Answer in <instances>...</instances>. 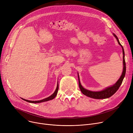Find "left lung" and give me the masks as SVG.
I'll return each mask as SVG.
<instances>
[{"label": "left lung", "mask_w": 133, "mask_h": 133, "mask_svg": "<svg viewBox=\"0 0 133 133\" xmlns=\"http://www.w3.org/2000/svg\"><path fill=\"white\" fill-rule=\"evenodd\" d=\"M114 37L117 39L118 44L122 46V50H123V73L122 74V75L120 76V78L118 79V80L116 82L115 84L114 85H111L109 87H107L106 88L104 89L103 90L100 91H92L88 90L85 88H84L83 86L81 85V83L79 80V76L78 74V84H79V89L82 92V93L85 95L89 96L90 98L96 99H107L110 98L112 95H114L117 91L119 88L120 86L121 85V84L123 82V81L125 77V74H126V63L125 60V52L124 48L120 44L119 39L118 37L116 36V35L114 33H112Z\"/></svg>", "instance_id": "8db88e82"}]
</instances>
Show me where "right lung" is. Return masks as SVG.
I'll return each instance as SVG.
<instances>
[{
	"label": "right lung",
	"instance_id": "obj_1",
	"mask_svg": "<svg viewBox=\"0 0 133 133\" xmlns=\"http://www.w3.org/2000/svg\"><path fill=\"white\" fill-rule=\"evenodd\" d=\"M59 89V88H58V83H57V88H56V89L55 90V91L54 92V93L51 95L50 96H49V97H48L46 98H45L44 99H42V100H38V101H31V100H26V99H24L23 98H22V100H24L25 101H27L28 102H30V103H41V102H45V101H49V100H52L53 99H54L56 96L57 95V93H58V90Z\"/></svg>",
	"mask_w": 133,
	"mask_h": 133
}]
</instances>
